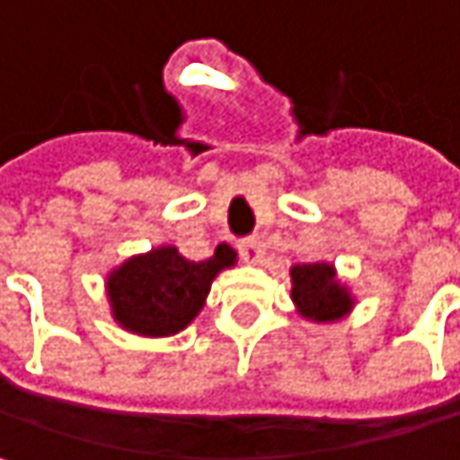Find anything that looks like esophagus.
Listing matches in <instances>:
<instances>
[{"mask_svg":"<svg viewBox=\"0 0 460 460\" xmlns=\"http://www.w3.org/2000/svg\"><path fill=\"white\" fill-rule=\"evenodd\" d=\"M239 252H242L244 261L255 263V261H261V255H263V244H261L258 236H247V239L239 242Z\"/></svg>","mask_w":460,"mask_h":460,"instance_id":"1","label":"esophagus"}]
</instances>
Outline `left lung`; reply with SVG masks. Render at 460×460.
I'll list each match as a JSON object with an SVG mask.
<instances>
[{"mask_svg": "<svg viewBox=\"0 0 460 460\" xmlns=\"http://www.w3.org/2000/svg\"><path fill=\"white\" fill-rule=\"evenodd\" d=\"M293 304L301 317L312 322L343 320L354 309L346 285L338 282L332 263H298L290 269Z\"/></svg>", "mask_w": 460, "mask_h": 460, "instance_id": "left-lung-1", "label": "left lung"}]
</instances>
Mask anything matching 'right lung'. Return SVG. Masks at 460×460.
Listing matches in <instances>:
<instances>
[{
  "label": "right lung",
  "mask_w": 460,
  "mask_h": 460,
  "mask_svg": "<svg viewBox=\"0 0 460 460\" xmlns=\"http://www.w3.org/2000/svg\"><path fill=\"white\" fill-rule=\"evenodd\" d=\"M236 263L229 244L208 261H189L172 244L128 258L106 277L111 317L136 335H175L202 312L213 279Z\"/></svg>",
  "instance_id": "right-lung-1"
}]
</instances>
